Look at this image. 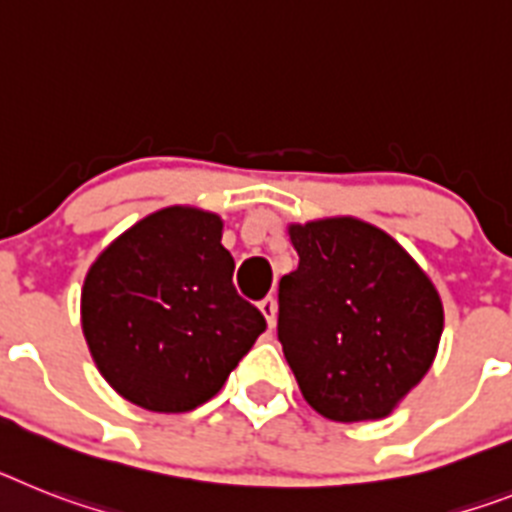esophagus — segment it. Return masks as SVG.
I'll return each instance as SVG.
<instances>
[{"instance_id": "obj_1", "label": "esophagus", "mask_w": 512, "mask_h": 512, "mask_svg": "<svg viewBox=\"0 0 512 512\" xmlns=\"http://www.w3.org/2000/svg\"><path fill=\"white\" fill-rule=\"evenodd\" d=\"M260 312L265 315V320H268L270 328H273V325H276V312H278L276 299H273V296H265L263 302H260Z\"/></svg>"}]
</instances>
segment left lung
Wrapping results in <instances>:
<instances>
[{"label": "left lung", "instance_id": "left-lung-1", "mask_svg": "<svg viewBox=\"0 0 512 512\" xmlns=\"http://www.w3.org/2000/svg\"><path fill=\"white\" fill-rule=\"evenodd\" d=\"M289 234L299 265L278 283V341L302 395L333 422L388 416L435 362L440 294L364 221L325 218Z\"/></svg>", "mask_w": 512, "mask_h": 512}]
</instances>
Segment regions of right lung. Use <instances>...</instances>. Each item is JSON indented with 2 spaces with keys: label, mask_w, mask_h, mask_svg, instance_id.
<instances>
[{
  "label": "right lung",
  "mask_w": 512,
  "mask_h": 512,
  "mask_svg": "<svg viewBox=\"0 0 512 512\" xmlns=\"http://www.w3.org/2000/svg\"><path fill=\"white\" fill-rule=\"evenodd\" d=\"M221 229L205 210H158L90 265L85 341L130 403L161 414L203 406L268 328L263 312L236 294Z\"/></svg>",
  "instance_id": "1"
}]
</instances>
